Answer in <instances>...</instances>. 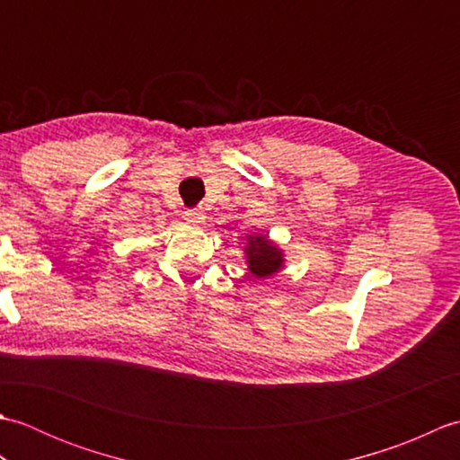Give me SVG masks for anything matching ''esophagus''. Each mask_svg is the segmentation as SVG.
Wrapping results in <instances>:
<instances>
[{"instance_id": "34e87169", "label": "esophagus", "mask_w": 460, "mask_h": 460, "mask_svg": "<svg viewBox=\"0 0 460 460\" xmlns=\"http://www.w3.org/2000/svg\"><path fill=\"white\" fill-rule=\"evenodd\" d=\"M183 217H185V221L199 225V223H203V221H205V213H203L201 209H198V208H193V209H185Z\"/></svg>"}]
</instances>
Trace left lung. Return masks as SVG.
I'll return each instance as SVG.
<instances>
[{"instance_id": "obj_1", "label": "left lung", "mask_w": 460, "mask_h": 460, "mask_svg": "<svg viewBox=\"0 0 460 460\" xmlns=\"http://www.w3.org/2000/svg\"><path fill=\"white\" fill-rule=\"evenodd\" d=\"M247 255H249L251 272L257 279L270 277L272 272H277L282 265L280 251L277 247H272L270 241H267L265 235L249 239Z\"/></svg>"}]
</instances>
